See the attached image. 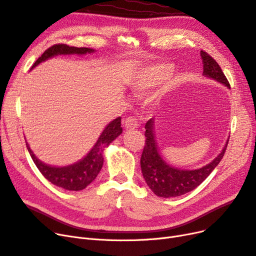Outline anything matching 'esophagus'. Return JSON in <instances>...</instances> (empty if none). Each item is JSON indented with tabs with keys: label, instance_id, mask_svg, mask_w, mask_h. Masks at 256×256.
Listing matches in <instances>:
<instances>
[{
	"label": "esophagus",
	"instance_id": "34e87169",
	"mask_svg": "<svg viewBox=\"0 0 256 256\" xmlns=\"http://www.w3.org/2000/svg\"><path fill=\"white\" fill-rule=\"evenodd\" d=\"M122 122H124V126L127 130H134V129L138 128V120L134 116H129V118H125Z\"/></svg>",
	"mask_w": 256,
	"mask_h": 256
}]
</instances>
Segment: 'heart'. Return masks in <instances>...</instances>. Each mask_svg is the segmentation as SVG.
Masks as SVG:
<instances>
[{
	"instance_id": "1",
	"label": "heart",
	"mask_w": 256,
	"mask_h": 256,
	"mask_svg": "<svg viewBox=\"0 0 256 256\" xmlns=\"http://www.w3.org/2000/svg\"><path fill=\"white\" fill-rule=\"evenodd\" d=\"M172 71V66L170 64H161L152 66L140 75L134 84V89L138 93H145L152 88L161 84L170 76Z\"/></svg>"
}]
</instances>
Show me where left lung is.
Returning a JSON list of instances; mask_svg holds the SVG:
<instances>
[{
    "instance_id": "8db88e82",
    "label": "left lung",
    "mask_w": 256,
    "mask_h": 256,
    "mask_svg": "<svg viewBox=\"0 0 256 256\" xmlns=\"http://www.w3.org/2000/svg\"><path fill=\"white\" fill-rule=\"evenodd\" d=\"M200 55L204 62V75L217 80L230 89L226 77L222 70L220 68L216 60L210 56L206 52L201 50ZM145 146L140 156V168L143 177L149 186L156 196L163 198L178 197L184 195L204 182L208 174L222 161L224 156L228 142L222 152L216 156L210 164L194 170H185L176 168L167 164L158 154V149L154 140V118H150L145 125Z\"/></svg>"
}]
</instances>
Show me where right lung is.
<instances>
[{
	"mask_svg": "<svg viewBox=\"0 0 256 256\" xmlns=\"http://www.w3.org/2000/svg\"><path fill=\"white\" fill-rule=\"evenodd\" d=\"M93 52L94 50L89 48H75L66 46V44L64 43L54 44V46L48 48L37 59L36 62L32 64V68L41 64L42 61H46L48 58L57 55H84L86 52L90 54V52ZM120 118H118L112 120L110 124L104 129L100 136L98 140V142H96V144L91 149V152L88 154L82 160L73 165H68L64 167H54L46 165L34 156L28 143H26V147H28V150L32 158L34 163L36 164L40 172L44 176V178L48 179L50 183L64 190H82L86 188L100 174L104 164V149L122 132V128L120 127Z\"/></svg>",
	"mask_w": 256,
	"mask_h": 256,
	"instance_id": "1",
	"label": "right lung"
}]
</instances>
